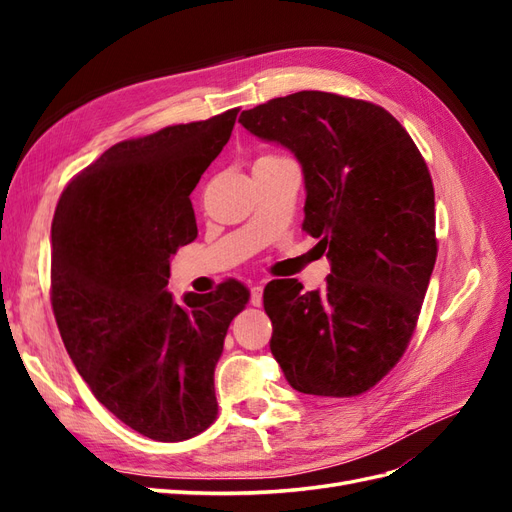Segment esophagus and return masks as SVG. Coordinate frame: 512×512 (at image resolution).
Segmentation results:
<instances>
[{"mask_svg": "<svg viewBox=\"0 0 512 512\" xmlns=\"http://www.w3.org/2000/svg\"><path fill=\"white\" fill-rule=\"evenodd\" d=\"M262 290H265V280L262 282H256L254 286H252V290H250V303L252 305H260L262 303Z\"/></svg>", "mask_w": 512, "mask_h": 512, "instance_id": "esophagus-1", "label": "esophagus"}]
</instances>
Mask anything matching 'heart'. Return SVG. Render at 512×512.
I'll use <instances>...</instances> for the list:
<instances>
[{
    "label": "heart",
    "instance_id": "obj_1",
    "mask_svg": "<svg viewBox=\"0 0 512 512\" xmlns=\"http://www.w3.org/2000/svg\"><path fill=\"white\" fill-rule=\"evenodd\" d=\"M267 158H269V156H267Z\"/></svg>",
    "mask_w": 512,
    "mask_h": 512
}]
</instances>
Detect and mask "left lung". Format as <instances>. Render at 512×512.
Instances as JSON below:
<instances>
[{
	"label": "left lung",
	"instance_id": "1",
	"mask_svg": "<svg viewBox=\"0 0 512 512\" xmlns=\"http://www.w3.org/2000/svg\"><path fill=\"white\" fill-rule=\"evenodd\" d=\"M239 123L299 160L303 230L331 262L322 290L267 284L275 361L294 391L361 395L406 352L436 265L427 164L389 111L327 91L269 100Z\"/></svg>",
	"mask_w": 512,
	"mask_h": 512
}]
</instances>
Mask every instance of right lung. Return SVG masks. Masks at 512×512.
<instances>
[{
	"mask_svg": "<svg viewBox=\"0 0 512 512\" xmlns=\"http://www.w3.org/2000/svg\"><path fill=\"white\" fill-rule=\"evenodd\" d=\"M239 108L106 149L61 192L51 226V303L76 371L121 423L158 442L218 416L213 371L250 290L228 280L183 305L170 258L196 239L190 194Z\"/></svg>",
	"mask_w": 512,
	"mask_h": 512,
	"instance_id": "right-lung-1",
	"label": "right lung"
}]
</instances>
